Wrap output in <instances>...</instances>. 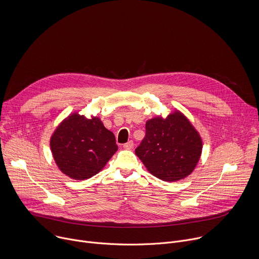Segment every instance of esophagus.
Wrapping results in <instances>:
<instances>
[{
	"label": "esophagus",
	"instance_id": "34e87169",
	"mask_svg": "<svg viewBox=\"0 0 259 259\" xmlns=\"http://www.w3.org/2000/svg\"><path fill=\"white\" fill-rule=\"evenodd\" d=\"M123 146H124L125 150H132L133 146H134V143H133L132 140H130V141H128L127 143H125Z\"/></svg>",
	"mask_w": 259,
	"mask_h": 259
}]
</instances>
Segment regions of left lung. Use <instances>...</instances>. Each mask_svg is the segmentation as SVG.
I'll return each instance as SVG.
<instances>
[{
    "label": "left lung",
    "mask_w": 259,
    "mask_h": 259,
    "mask_svg": "<svg viewBox=\"0 0 259 259\" xmlns=\"http://www.w3.org/2000/svg\"><path fill=\"white\" fill-rule=\"evenodd\" d=\"M203 149L199 132L179 110L145 124V137L135 150L147 171L164 181L186 178L196 168Z\"/></svg>",
    "instance_id": "left-lung-1"
}]
</instances>
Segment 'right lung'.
Segmentation results:
<instances>
[{"label": "right lung", "mask_w": 259, "mask_h": 259, "mask_svg": "<svg viewBox=\"0 0 259 259\" xmlns=\"http://www.w3.org/2000/svg\"><path fill=\"white\" fill-rule=\"evenodd\" d=\"M50 147L59 170L76 180L97 174L118 151L114 133L98 117L88 119L78 113L70 114L57 126Z\"/></svg>", "instance_id": "add662e5"}]
</instances>
